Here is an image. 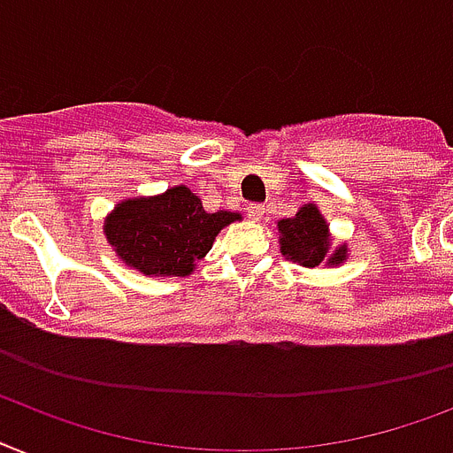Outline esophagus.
Segmentation results:
<instances>
[{"label": "esophagus", "mask_w": 453, "mask_h": 453, "mask_svg": "<svg viewBox=\"0 0 453 453\" xmlns=\"http://www.w3.org/2000/svg\"><path fill=\"white\" fill-rule=\"evenodd\" d=\"M249 219H251L253 223H260V220L265 219L263 204H253V207H249Z\"/></svg>", "instance_id": "1"}]
</instances>
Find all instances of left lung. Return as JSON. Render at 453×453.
Segmentation results:
<instances>
[{"mask_svg":"<svg viewBox=\"0 0 453 453\" xmlns=\"http://www.w3.org/2000/svg\"><path fill=\"white\" fill-rule=\"evenodd\" d=\"M279 230V251L290 263L303 265V267H316V265H337L347 263L349 246L333 244V234L326 216L314 202L303 204L296 216L281 219L277 223Z\"/></svg>","mask_w":453,"mask_h":453,"instance_id":"1","label":"left lung"}]
</instances>
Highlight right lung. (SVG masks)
<instances>
[{
    "instance_id": "add662e5",
    "label": "right lung",
    "mask_w": 453,
    "mask_h": 453,
    "mask_svg": "<svg viewBox=\"0 0 453 453\" xmlns=\"http://www.w3.org/2000/svg\"><path fill=\"white\" fill-rule=\"evenodd\" d=\"M237 211L207 214L186 186L119 202L104 219V237L116 256L143 277H188Z\"/></svg>"
}]
</instances>
